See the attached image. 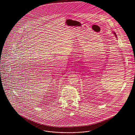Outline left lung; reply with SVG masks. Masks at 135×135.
<instances>
[{
	"mask_svg": "<svg viewBox=\"0 0 135 135\" xmlns=\"http://www.w3.org/2000/svg\"><path fill=\"white\" fill-rule=\"evenodd\" d=\"M113 33H114V35H115V37H117V35H116V33H115V32H113Z\"/></svg>",
	"mask_w": 135,
	"mask_h": 135,
	"instance_id": "left-lung-1",
	"label": "left lung"
}]
</instances>
